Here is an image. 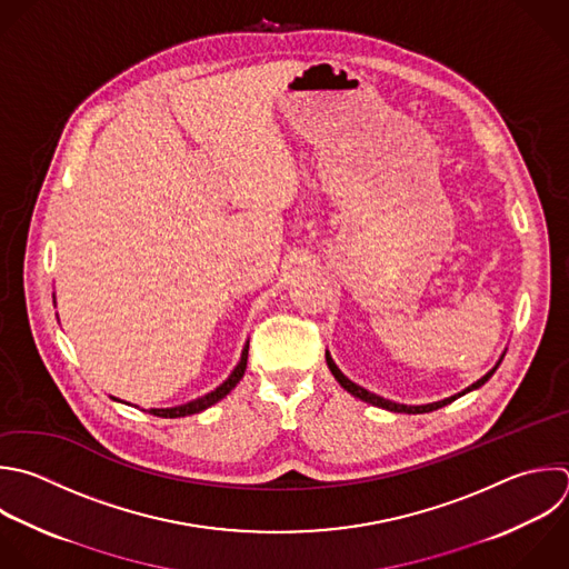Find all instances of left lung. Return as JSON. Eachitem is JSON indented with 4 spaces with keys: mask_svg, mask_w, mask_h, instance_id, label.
<instances>
[{
    "mask_svg": "<svg viewBox=\"0 0 569 569\" xmlns=\"http://www.w3.org/2000/svg\"><path fill=\"white\" fill-rule=\"evenodd\" d=\"M327 365H329V369H331V373H333V378L349 391V393H353L356 398H360V400H365V402H369V405H376V407H382V409H389V411H405V413H425V411H433V409H440V407H445V405H449V402H453L456 398H460L462 393H467V391H471V389H478L480 385H485L489 378H491V373L498 369V365L491 369V371H487L480 380H476L471 387H467L465 391H460V393H456V396H451V398H445V400H438V402H431V405H400V402H391V400H387V398H380V396H376V393H371V391H367V389H362V387H358L356 382H351L338 367H336V362L331 360V356L327 353Z\"/></svg>",
    "mask_w": 569,
    "mask_h": 569,
    "instance_id": "left-lung-1",
    "label": "left lung"
}]
</instances>
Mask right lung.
I'll list each match as a JSON object with an SVG mask.
<instances>
[{"mask_svg": "<svg viewBox=\"0 0 569 569\" xmlns=\"http://www.w3.org/2000/svg\"><path fill=\"white\" fill-rule=\"evenodd\" d=\"M247 356H249V345L244 347V351H242V358H240V362H238V367L233 369V373L218 387V389H213L211 393H207V396H202V398H198V400H191V402H187V405H180V407H171V409H149V413H153V416H160V418H180V416H191V413H200L202 409H207V407H211V405H216L218 400H222L238 382H240V378L244 376V369H247Z\"/></svg>", "mask_w": 569, "mask_h": 569, "instance_id": "add662e5", "label": "right lung"}]
</instances>
